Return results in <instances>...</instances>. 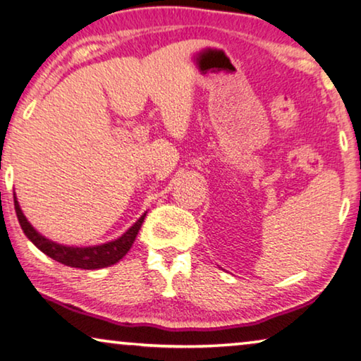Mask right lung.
<instances>
[{"label": "right lung", "instance_id": "add662e5", "mask_svg": "<svg viewBox=\"0 0 361 361\" xmlns=\"http://www.w3.org/2000/svg\"><path fill=\"white\" fill-rule=\"evenodd\" d=\"M14 209L17 214V220L20 223L22 231L25 236L51 259L62 263V265L72 267V268H82V270H98V268L111 267L117 263L120 259H123L130 250L131 245L135 243L136 234H138L140 228L145 221L146 214H142L133 226H130L122 236L117 238L116 241L101 244V245H90V247H72V245H62L57 244L51 239L44 238L39 234L35 228H33L28 220L25 219L24 212H22L17 197L14 194Z\"/></svg>", "mask_w": 361, "mask_h": 361}]
</instances>
